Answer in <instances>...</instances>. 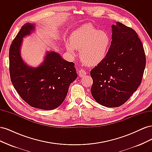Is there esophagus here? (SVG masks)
<instances>
[{"label":"esophagus","instance_id":"esophagus-1","mask_svg":"<svg viewBox=\"0 0 152 152\" xmlns=\"http://www.w3.org/2000/svg\"><path fill=\"white\" fill-rule=\"evenodd\" d=\"M86 74H87L86 72L84 70H83V69H81V70H80L79 72V75L80 77H83Z\"/></svg>","mask_w":152,"mask_h":152}]
</instances>
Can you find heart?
<instances>
[{
  "label": "heart",
  "instance_id": "b5f03b06",
  "mask_svg": "<svg viewBox=\"0 0 152 152\" xmlns=\"http://www.w3.org/2000/svg\"><path fill=\"white\" fill-rule=\"evenodd\" d=\"M110 44L111 39L107 32L88 24L74 31L70 42L66 44V49L72 55H75V49L80 50L82 61L87 65L94 66L107 57Z\"/></svg>",
  "mask_w": 152,
  "mask_h": 152
}]
</instances>
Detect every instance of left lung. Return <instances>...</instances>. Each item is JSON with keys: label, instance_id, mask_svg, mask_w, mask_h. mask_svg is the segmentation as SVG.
Here are the masks:
<instances>
[{"label": "left lung", "instance_id": "left-lung-1", "mask_svg": "<svg viewBox=\"0 0 152 152\" xmlns=\"http://www.w3.org/2000/svg\"><path fill=\"white\" fill-rule=\"evenodd\" d=\"M112 28L107 56L90 72L92 96L109 108L120 107L137 90L146 65L145 50L136 32L120 22Z\"/></svg>", "mask_w": 152, "mask_h": 152}]
</instances>
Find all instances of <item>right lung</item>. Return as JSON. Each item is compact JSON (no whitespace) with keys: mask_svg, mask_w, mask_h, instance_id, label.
I'll return each mask as SVG.
<instances>
[{"mask_svg":"<svg viewBox=\"0 0 152 152\" xmlns=\"http://www.w3.org/2000/svg\"><path fill=\"white\" fill-rule=\"evenodd\" d=\"M35 28V24L27 23L12 41L10 49L11 80L20 97L31 107L53 110L64 102L77 73L74 63L66 61L54 51H48L43 62L37 67L24 62L21 56L23 38Z\"/></svg>","mask_w":152,"mask_h":152,"instance_id":"obj_1","label":"right lung"}]
</instances>
